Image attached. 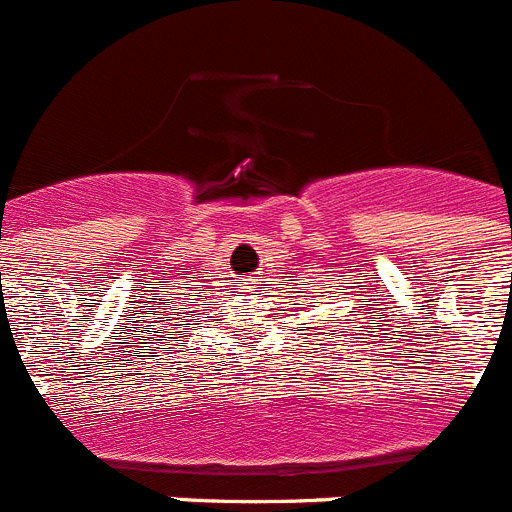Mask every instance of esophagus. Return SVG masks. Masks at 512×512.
<instances>
[{
	"mask_svg": "<svg viewBox=\"0 0 512 512\" xmlns=\"http://www.w3.org/2000/svg\"><path fill=\"white\" fill-rule=\"evenodd\" d=\"M253 287H256V279H241V289H246V292H251Z\"/></svg>",
	"mask_w": 512,
	"mask_h": 512,
	"instance_id": "1",
	"label": "esophagus"
}]
</instances>
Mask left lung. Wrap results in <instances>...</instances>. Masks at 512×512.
I'll return each mask as SVG.
<instances>
[{
	"label": "left lung",
	"mask_w": 512,
	"mask_h": 512,
	"mask_svg": "<svg viewBox=\"0 0 512 512\" xmlns=\"http://www.w3.org/2000/svg\"><path fill=\"white\" fill-rule=\"evenodd\" d=\"M310 307H312V305H310Z\"/></svg>",
	"instance_id": "8db88e82"
}]
</instances>
